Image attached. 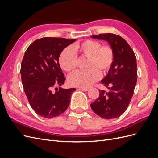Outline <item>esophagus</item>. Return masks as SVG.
Returning <instances> with one entry per match:
<instances>
[{
	"mask_svg": "<svg viewBox=\"0 0 158 158\" xmlns=\"http://www.w3.org/2000/svg\"><path fill=\"white\" fill-rule=\"evenodd\" d=\"M80 89H82L84 92H86V91L88 90V88H80Z\"/></svg>",
	"mask_w": 158,
	"mask_h": 158,
	"instance_id": "34e87169",
	"label": "esophagus"
}]
</instances>
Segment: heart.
<instances>
[{
    "instance_id": "obj_1",
    "label": "heart",
    "mask_w": 158,
    "mask_h": 158,
    "mask_svg": "<svg viewBox=\"0 0 158 158\" xmlns=\"http://www.w3.org/2000/svg\"><path fill=\"white\" fill-rule=\"evenodd\" d=\"M79 56L86 57L85 68L83 70L76 72L68 78L69 84L72 86L87 88L92 85L102 74H107L113 64L114 55L110 46H101L98 41L86 40L73 47V50L66 48L61 52L59 63L62 69L67 73L74 72L78 66Z\"/></svg>"
}]
</instances>
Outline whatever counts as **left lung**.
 Masks as SVG:
<instances>
[{
  "label": "left lung",
  "instance_id": "obj_1",
  "mask_svg": "<svg viewBox=\"0 0 158 158\" xmlns=\"http://www.w3.org/2000/svg\"><path fill=\"white\" fill-rule=\"evenodd\" d=\"M92 37L108 41L114 59L102 83L109 92L99 90V98L90 106L98 116L106 119L120 117L127 110L132 98L137 80L135 52L126 40L113 33H101Z\"/></svg>",
  "mask_w": 158,
  "mask_h": 158
}]
</instances>
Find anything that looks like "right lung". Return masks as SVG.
Wrapping results in <instances>:
<instances>
[{"label":"right lung","mask_w":158,"mask_h":158,"mask_svg":"<svg viewBox=\"0 0 158 158\" xmlns=\"http://www.w3.org/2000/svg\"><path fill=\"white\" fill-rule=\"evenodd\" d=\"M76 40L45 37L34 41L26 49L21 64L22 82L28 102L38 115L51 118L68 108L76 89L56 88L66 79L59 58L63 49ZM54 88L57 90L52 93Z\"/></svg>","instance_id":"add662e5"}]
</instances>
